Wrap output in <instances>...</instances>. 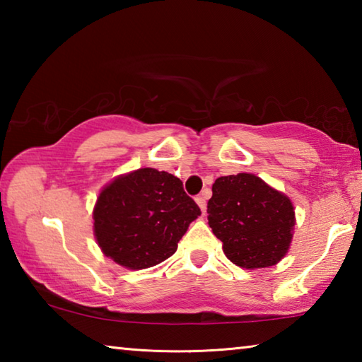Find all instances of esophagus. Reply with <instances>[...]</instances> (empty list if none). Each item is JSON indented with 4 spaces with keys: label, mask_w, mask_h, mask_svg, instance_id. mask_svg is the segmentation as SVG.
I'll return each mask as SVG.
<instances>
[{
    "label": "esophagus",
    "mask_w": 362,
    "mask_h": 362,
    "mask_svg": "<svg viewBox=\"0 0 362 362\" xmlns=\"http://www.w3.org/2000/svg\"><path fill=\"white\" fill-rule=\"evenodd\" d=\"M196 204L199 206L201 212H203V214L206 212V198H204L203 194H201V196H198V198H196Z\"/></svg>",
    "instance_id": "obj_1"
}]
</instances>
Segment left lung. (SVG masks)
Instances as JSON below:
<instances>
[{"instance_id": "8db88e82", "label": "left lung", "mask_w": 362, "mask_h": 362, "mask_svg": "<svg viewBox=\"0 0 362 362\" xmlns=\"http://www.w3.org/2000/svg\"><path fill=\"white\" fill-rule=\"evenodd\" d=\"M207 214L225 255L238 267H273L289 252L296 226L292 201L255 174L218 177Z\"/></svg>"}]
</instances>
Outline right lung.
Listing matches in <instances>:
<instances>
[{"mask_svg":"<svg viewBox=\"0 0 362 362\" xmlns=\"http://www.w3.org/2000/svg\"><path fill=\"white\" fill-rule=\"evenodd\" d=\"M201 216L175 175L153 168L115 177L97 196L94 236L102 254L127 269L169 259L189 223Z\"/></svg>","mask_w":362,"mask_h":362,"instance_id":"right-lung-1","label":"right lung"}]
</instances>
